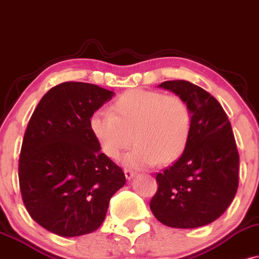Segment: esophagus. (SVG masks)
Masks as SVG:
<instances>
[{
  "instance_id": "esophagus-1",
  "label": "esophagus",
  "mask_w": 259,
  "mask_h": 259,
  "mask_svg": "<svg viewBox=\"0 0 259 259\" xmlns=\"http://www.w3.org/2000/svg\"><path fill=\"white\" fill-rule=\"evenodd\" d=\"M124 176H126V178L130 181V179H132L133 177H135L136 172H133L132 169H127L126 168V169H124Z\"/></svg>"
}]
</instances>
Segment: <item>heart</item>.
<instances>
[{
	"label": "heart",
	"instance_id": "obj_1",
	"mask_svg": "<svg viewBox=\"0 0 259 259\" xmlns=\"http://www.w3.org/2000/svg\"><path fill=\"white\" fill-rule=\"evenodd\" d=\"M90 127L110 159H118L133 138L136 147L124 155V165L136 168L168 165L184 153L189 143L191 110L179 96L131 90L112 102L111 112H94Z\"/></svg>",
	"mask_w": 259,
	"mask_h": 259
}]
</instances>
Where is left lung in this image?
I'll use <instances>...</instances> for the list:
<instances>
[{"instance_id":"obj_1","label":"left lung","mask_w":259,"mask_h":259,"mask_svg":"<svg viewBox=\"0 0 259 259\" xmlns=\"http://www.w3.org/2000/svg\"><path fill=\"white\" fill-rule=\"evenodd\" d=\"M159 87L183 98L191 110L189 143L181 157L157 173L150 209L167 227L207 226L226 212L239 187V153L232 124L218 100L189 81Z\"/></svg>"}]
</instances>
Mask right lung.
Returning a JSON list of instances; mask_svg holds the SVG:
<instances>
[{
  "instance_id": "add662e5",
  "label": "right lung",
  "mask_w": 259,
  "mask_h": 259,
  "mask_svg": "<svg viewBox=\"0 0 259 259\" xmlns=\"http://www.w3.org/2000/svg\"><path fill=\"white\" fill-rule=\"evenodd\" d=\"M112 96L97 84L64 82L42 97L27 123L20 193L30 217L48 232L65 238L93 233L126 183L90 127L94 111Z\"/></svg>"
}]
</instances>
